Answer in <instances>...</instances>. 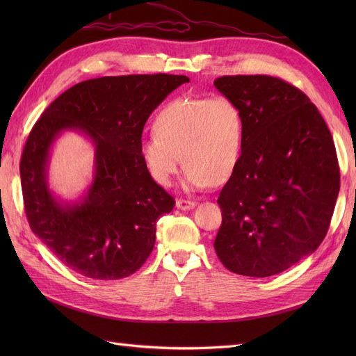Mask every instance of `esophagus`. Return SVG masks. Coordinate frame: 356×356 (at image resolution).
<instances>
[{"label":"esophagus","instance_id":"34e87169","mask_svg":"<svg viewBox=\"0 0 356 356\" xmlns=\"http://www.w3.org/2000/svg\"><path fill=\"white\" fill-rule=\"evenodd\" d=\"M176 207H177V209H180V211H191V209L195 208V202L179 199V200L176 202Z\"/></svg>","mask_w":356,"mask_h":356}]
</instances>
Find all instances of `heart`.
Returning a JSON list of instances; mask_svg holds the SVG:
<instances>
[{"mask_svg": "<svg viewBox=\"0 0 356 356\" xmlns=\"http://www.w3.org/2000/svg\"><path fill=\"white\" fill-rule=\"evenodd\" d=\"M244 141V112L234 99L181 97L159 111L154 133L140 141V154L160 186L172 184L183 159L186 191H203L234 176Z\"/></svg>", "mask_w": 356, "mask_h": 356, "instance_id": "obj_1", "label": "heart"}]
</instances>
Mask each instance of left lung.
Instances as JSON below:
<instances>
[{
	"mask_svg": "<svg viewBox=\"0 0 356 356\" xmlns=\"http://www.w3.org/2000/svg\"><path fill=\"white\" fill-rule=\"evenodd\" d=\"M213 85L245 118L241 163L218 197L216 255L235 274L283 273L329 229L341 186L330 131L305 93L278 78L236 74Z\"/></svg>",
	"mask_w": 356,
	"mask_h": 356,
	"instance_id": "left-lung-1",
	"label": "left lung"
}]
</instances>
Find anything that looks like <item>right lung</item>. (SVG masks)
Returning <instances> with one entry per match:
<instances>
[{"label":"right lung","mask_w":356,"mask_h":356,"mask_svg":"<svg viewBox=\"0 0 356 356\" xmlns=\"http://www.w3.org/2000/svg\"><path fill=\"white\" fill-rule=\"evenodd\" d=\"M183 74H128L72 86L43 112L20 161L31 231L62 263L88 278L118 280L136 273L152 254L157 219L175 199L149 176L140 154L152 112L180 85ZM76 130L96 148L92 181L67 202L48 188L54 141Z\"/></svg>","instance_id":"add662e5"}]
</instances>
